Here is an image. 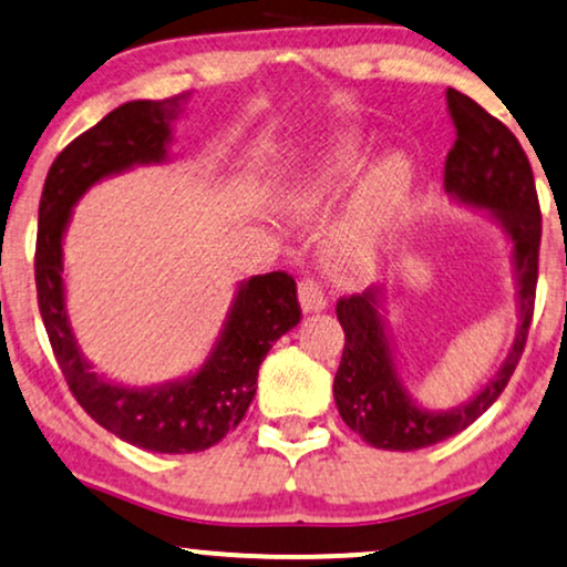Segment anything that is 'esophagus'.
I'll use <instances>...</instances> for the list:
<instances>
[{
  "instance_id": "obj_1",
  "label": "esophagus",
  "mask_w": 567,
  "mask_h": 567,
  "mask_svg": "<svg viewBox=\"0 0 567 567\" xmlns=\"http://www.w3.org/2000/svg\"><path fill=\"white\" fill-rule=\"evenodd\" d=\"M298 300H300V308H303V313H319L327 308V298L324 292L313 279H303V282L298 285Z\"/></svg>"
}]
</instances>
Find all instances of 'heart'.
Here are the masks:
<instances>
[{
	"instance_id": "heart-1",
	"label": "heart",
	"mask_w": 567,
	"mask_h": 567,
	"mask_svg": "<svg viewBox=\"0 0 567 567\" xmlns=\"http://www.w3.org/2000/svg\"><path fill=\"white\" fill-rule=\"evenodd\" d=\"M371 148L355 131L337 133L303 164L285 188L282 204L296 221L311 225L355 190L346 217L327 243V261L340 279L369 277L390 248L392 230L413 185V164L405 154H386L371 164Z\"/></svg>"
}]
</instances>
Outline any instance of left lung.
<instances>
[{
	"label": "left lung",
	"instance_id": "8db88e82",
	"mask_svg": "<svg viewBox=\"0 0 567 567\" xmlns=\"http://www.w3.org/2000/svg\"><path fill=\"white\" fill-rule=\"evenodd\" d=\"M447 110L455 143L444 162V190L455 204L489 212V219L511 240L518 329L505 361L474 398L447 411H432L411 395L400 377L382 285L337 300L346 348L334 374V403L342 421L379 450H421L474 424L511 382L534 317L542 212L532 164L518 138L471 96L447 89Z\"/></svg>",
	"mask_w": 567,
	"mask_h": 567
}]
</instances>
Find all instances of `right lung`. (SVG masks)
Instances as JSON below:
<instances>
[{
  "instance_id": "right-lung-1",
  "label": "right lung",
  "mask_w": 567,
  "mask_h": 567,
  "mask_svg": "<svg viewBox=\"0 0 567 567\" xmlns=\"http://www.w3.org/2000/svg\"><path fill=\"white\" fill-rule=\"evenodd\" d=\"M190 93L162 102H127L70 143L49 169L39 204L35 290L64 382L106 432L148 453H200L233 432L256 395L259 367L271 346L300 321L296 279L269 271L243 279L221 332L200 369L183 379L131 386L96 374L78 346L64 303L62 243L85 190L133 167L169 159L172 123Z\"/></svg>"
}]
</instances>
